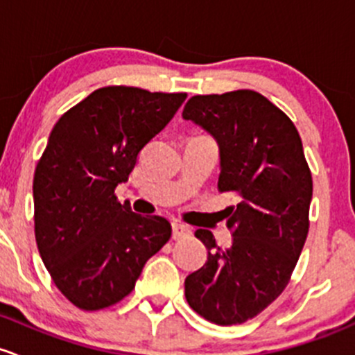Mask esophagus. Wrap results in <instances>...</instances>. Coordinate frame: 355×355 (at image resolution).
I'll return each mask as SVG.
<instances>
[{"instance_id":"obj_1","label":"esophagus","mask_w":355,"mask_h":355,"mask_svg":"<svg viewBox=\"0 0 355 355\" xmlns=\"http://www.w3.org/2000/svg\"><path fill=\"white\" fill-rule=\"evenodd\" d=\"M191 236V229L184 224H179V222H174L173 224V237L176 241L184 239V237Z\"/></svg>"}]
</instances>
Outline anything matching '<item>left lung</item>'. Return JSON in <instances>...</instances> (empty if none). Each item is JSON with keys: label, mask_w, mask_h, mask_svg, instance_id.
<instances>
[{"label": "left lung", "mask_w": 355, "mask_h": 355, "mask_svg": "<svg viewBox=\"0 0 355 355\" xmlns=\"http://www.w3.org/2000/svg\"><path fill=\"white\" fill-rule=\"evenodd\" d=\"M182 118L205 128L220 148L218 191L232 193L225 208L231 248L198 229L205 265L184 280L186 301L222 327L244 323L287 287L309 231L313 178L297 128L254 90L193 96Z\"/></svg>", "instance_id": "left-lung-1"}]
</instances>
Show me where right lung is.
Instances as JSON below:
<instances>
[{
    "label": "right lung",
    "instance_id": "obj_1",
    "mask_svg": "<svg viewBox=\"0 0 355 355\" xmlns=\"http://www.w3.org/2000/svg\"><path fill=\"white\" fill-rule=\"evenodd\" d=\"M184 98V92L102 87L51 131L34 174L35 241L54 286L83 311L123 301L169 241L166 218L135 214L114 189Z\"/></svg>",
    "mask_w": 355,
    "mask_h": 355
}]
</instances>
